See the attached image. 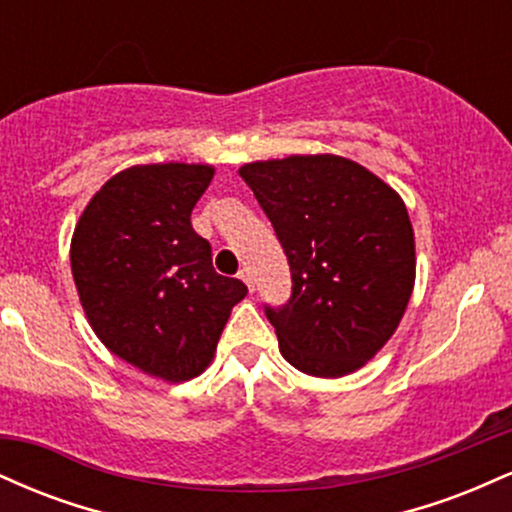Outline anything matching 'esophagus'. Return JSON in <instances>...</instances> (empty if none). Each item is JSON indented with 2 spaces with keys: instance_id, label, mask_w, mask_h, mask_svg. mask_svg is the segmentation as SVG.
Segmentation results:
<instances>
[{
  "instance_id": "1",
  "label": "esophagus",
  "mask_w": 512,
  "mask_h": 512,
  "mask_svg": "<svg viewBox=\"0 0 512 512\" xmlns=\"http://www.w3.org/2000/svg\"><path fill=\"white\" fill-rule=\"evenodd\" d=\"M238 279L243 281V284L248 286L250 291H255V284H252V274H250V269H240V272H238Z\"/></svg>"
}]
</instances>
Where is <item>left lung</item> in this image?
I'll use <instances>...</instances> for the list:
<instances>
[{
    "mask_svg": "<svg viewBox=\"0 0 512 512\" xmlns=\"http://www.w3.org/2000/svg\"><path fill=\"white\" fill-rule=\"evenodd\" d=\"M238 173L289 257V303L264 305L281 356L315 378L354 373L395 334L414 289V228L402 197L332 154L257 161Z\"/></svg>",
    "mask_w": 512,
    "mask_h": 512,
    "instance_id": "8db88e82",
    "label": "left lung"
}]
</instances>
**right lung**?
Returning <instances> with one entry per match:
<instances>
[{
  "instance_id": "obj_1",
  "label": "right lung",
  "mask_w": 512,
  "mask_h": 512,
  "mask_svg": "<svg viewBox=\"0 0 512 512\" xmlns=\"http://www.w3.org/2000/svg\"><path fill=\"white\" fill-rule=\"evenodd\" d=\"M214 178L202 163L132 166L86 204L72 238L79 301L101 342L144 373L182 383L202 373L243 281L211 264L190 214Z\"/></svg>"
}]
</instances>
